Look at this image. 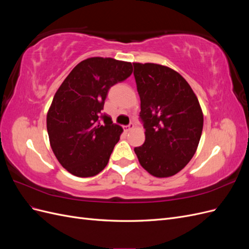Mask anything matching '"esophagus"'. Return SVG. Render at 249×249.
Instances as JSON below:
<instances>
[{
    "label": "esophagus",
    "instance_id": "34e87169",
    "mask_svg": "<svg viewBox=\"0 0 249 249\" xmlns=\"http://www.w3.org/2000/svg\"><path fill=\"white\" fill-rule=\"evenodd\" d=\"M134 129V124L133 123H131L129 125H126L125 127H124V130L126 131V132H129V131H132Z\"/></svg>",
    "mask_w": 249,
    "mask_h": 249
}]
</instances>
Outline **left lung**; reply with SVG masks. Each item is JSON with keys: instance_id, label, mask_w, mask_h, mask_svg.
<instances>
[{"instance_id": "obj_1", "label": "left lung", "mask_w": 249, "mask_h": 249, "mask_svg": "<svg viewBox=\"0 0 249 249\" xmlns=\"http://www.w3.org/2000/svg\"><path fill=\"white\" fill-rule=\"evenodd\" d=\"M133 65L145 129L144 143L134 152L149 175L172 177L196 152L203 125L201 107L190 85L175 70L156 63Z\"/></svg>"}]
</instances>
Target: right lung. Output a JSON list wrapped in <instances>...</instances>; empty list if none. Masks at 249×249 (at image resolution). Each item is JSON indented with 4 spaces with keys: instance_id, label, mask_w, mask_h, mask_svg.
<instances>
[{
    "instance_id": "right-lung-1",
    "label": "right lung",
    "mask_w": 249,
    "mask_h": 249,
    "mask_svg": "<svg viewBox=\"0 0 249 249\" xmlns=\"http://www.w3.org/2000/svg\"><path fill=\"white\" fill-rule=\"evenodd\" d=\"M132 72L131 62L91 57L74 66L58 88L47 114V129L53 153L71 175L94 177L107 166L124 130L111 117L101 116V111L110 87Z\"/></svg>"
}]
</instances>
